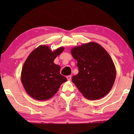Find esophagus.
<instances>
[{
    "instance_id": "34e87169",
    "label": "esophagus",
    "mask_w": 134,
    "mask_h": 134,
    "mask_svg": "<svg viewBox=\"0 0 134 134\" xmlns=\"http://www.w3.org/2000/svg\"><path fill=\"white\" fill-rule=\"evenodd\" d=\"M67 79L69 81H70L71 80V76H67Z\"/></svg>"
}]
</instances>
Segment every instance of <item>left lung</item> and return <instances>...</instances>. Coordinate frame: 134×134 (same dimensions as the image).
I'll list each match as a JSON object with an SVG mask.
<instances>
[{"label": "left lung", "mask_w": 134, "mask_h": 134, "mask_svg": "<svg viewBox=\"0 0 134 134\" xmlns=\"http://www.w3.org/2000/svg\"><path fill=\"white\" fill-rule=\"evenodd\" d=\"M77 60L79 73L72 81L85 98L97 100L105 96L112 89L116 71L109 54L94 42L74 47L71 49Z\"/></svg>", "instance_id": "left-lung-1"}]
</instances>
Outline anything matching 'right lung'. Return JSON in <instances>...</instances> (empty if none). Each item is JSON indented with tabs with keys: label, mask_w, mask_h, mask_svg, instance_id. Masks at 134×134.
<instances>
[{
	"label": "right lung",
	"mask_w": 134,
	"mask_h": 134,
	"mask_svg": "<svg viewBox=\"0 0 134 134\" xmlns=\"http://www.w3.org/2000/svg\"><path fill=\"white\" fill-rule=\"evenodd\" d=\"M64 49L61 47L52 51L48 46L41 45L29 54L22 67L21 80L25 91L32 98L48 100L67 81L60 73V65L54 63Z\"/></svg>",
	"instance_id": "right-lung-1"
}]
</instances>
